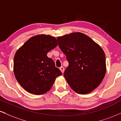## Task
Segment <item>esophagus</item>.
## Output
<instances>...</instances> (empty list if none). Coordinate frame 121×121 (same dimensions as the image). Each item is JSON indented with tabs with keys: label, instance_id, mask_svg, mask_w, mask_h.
<instances>
[{
	"label": "esophagus",
	"instance_id": "obj_1",
	"mask_svg": "<svg viewBox=\"0 0 121 121\" xmlns=\"http://www.w3.org/2000/svg\"><path fill=\"white\" fill-rule=\"evenodd\" d=\"M60 70L61 71V72H62V73H63L64 71H65V68H64L63 67H61L60 68Z\"/></svg>",
	"mask_w": 121,
	"mask_h": 121
}]
</instances>
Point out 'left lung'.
I'll return each mask as SVG.
<instances>
[{
	"label": "left lung",
	"instance_id": "left-lung-1",
	"mask_svg": "<svg viewBox=\"0 0 121 121\" xmlns=\"http://www.w3.org/2000/svg\"><path fill=\"white\" fill-rule=\"evenodd\" d=\"M57 41L69 63L64 76L71 89L80 94L95 90L107 70L105 55L100 46L78 32L58 37Z\"/></svg>",
	"mask_w": 121,
	"mask_h": 121
}]
</instances>
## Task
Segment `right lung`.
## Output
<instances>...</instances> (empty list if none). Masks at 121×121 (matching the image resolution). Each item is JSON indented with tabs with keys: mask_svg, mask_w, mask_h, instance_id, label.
I'll list each match as a JSON object with an SVG mask.
<instances>
[{
	"mask_svg": "<svg viewBox=\"0 0 121 121\" xmlns=\"http://www.w3.org/2000/svg\"><path fill=\"white\" fill-rule=\"evenodd\" d=\"M58 45L54 36L44 34L30 38L16 52L13 72L16 80L31 94L42 95L53 86L56 77L62 75L47 54Z\"/></svg>",
	"mask_w": 121,
	"mask_h": 121,
	"instance_id": "add662e5",
	"label": "right lung"
}]
</instances>
